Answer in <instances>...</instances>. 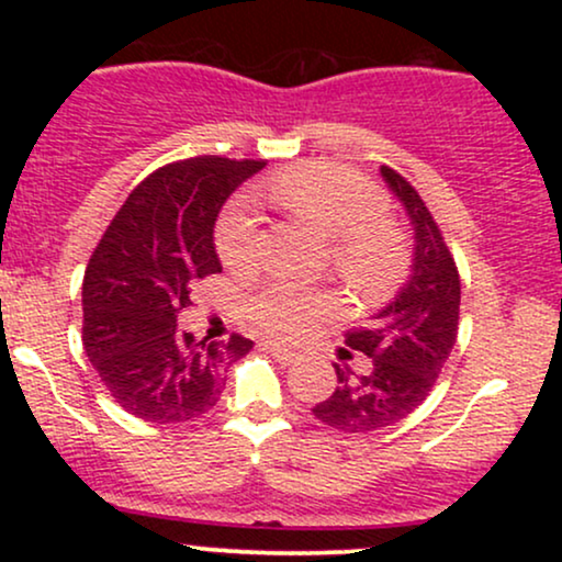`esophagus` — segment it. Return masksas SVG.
<instances>
[{
    "instance_id": "34e87169",
    "label": "esophagus",
    "mask_w": 562,
    "mask_h": 562,
    "mask_svg": "<svg viewBox=\"0 0 562 562\" xmlns=\"http://www.w3.org/2000/svg\"><path fill=\"white\" fill-rule=\"evenodd\" d=\"M261 346L267 348V351L272 353L277 362H282V364H290V362H295V359H299V351H295V348H288V346L277 344V340H263Z\"/></svg>"
}]
</instances>
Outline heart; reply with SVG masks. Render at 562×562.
Returning a JSON list of instances; mask_svg holds the SVG:
<instances>
[{
	"mask_svg": "<svg viewBox=\"0 0 562 562\" xmlns=\"http://www.w3.org/2000/svg\"><path fill=\"white\" fill-rule=\"evenodd\" d=\"M272 198L290 216L330 245L335 274L364 299H383L402 282L409 261L404 232L385 216L389 203L370 179L335 164L301 166L272 182ZM216 248L229 269L250 267L259 250V224L243 205L224 214ZM330 293L277 280L250 301V317L267 333L303 335L330 317Z\"/></svg>",
	"mask_w": 562,
	"mask_h": 562,
	"instance_id": "obj_1",
	"label": "heart"
}]
</instances>
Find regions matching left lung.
<instances>
[{
  "label": "left lung",
  "mask_w": 562,
  "mask_h": 562,
  "mask_svg": "<svg viewBox=\"0 0 562 562\" xmlns=\"http://www.w3.org/2000/svg\"><path fill=\"white\" fill-rule=\"evenodd\" d=\"M380 177L404 205L415 248L398 293L367 327L346 335L348 348L372 359L370 372L357 375L346 362L335 364L338 385L312 409L317 420L344 434L383 430L417 409L447 364L460 322V274L441 229L402 173L380 166Z\"/></svg>",
  "instance_id": "1"
}]
</instances>
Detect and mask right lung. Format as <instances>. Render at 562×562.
Returning a JSON list of instances; mask_svg holds the SVG:
<instances>
[{
	"label": "right lung",
	"instance_id": "1",
	"mask_svg": "<svg viewBox=\"0 0 562 562\" xmlns=\"http://www.w3.org/2000/svg\"><path fill=\"white\" fill-rule=\"evenodd\" d=\"M263 160H179L142 182L102 235L83 274V351L128 415L184 423L218 402L224 372L254 348L198 340L177 327L192 285L222 272L218 211Z\"/></svg>",
	"mask_w": 562,
	"mask_h": 562
}]
</instances>
